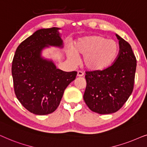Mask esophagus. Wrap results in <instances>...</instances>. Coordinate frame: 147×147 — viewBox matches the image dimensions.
I'll return each mask as SVG.
<instances>
[{"label":"esophagus","instance_id":"esophagus-1","mask_svg":"<svg viewBox=\"0 0 147 147\" xmlns=\"http://www.w3.org/2000/svg\"><path fill=\"white\" fill-rule=\"evenodd\" d=\"M83 75H84V73L82 71H78L77 72V77H83Z\"/></svg>","mask_w":147,"mask_h":147}]
</instances>
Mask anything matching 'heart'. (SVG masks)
I'll list each match as a JSON object with an SVG mask.
<instances>
[{"mask_svg":"<svg viewBox=\"0 0 147 147\" xmlns=\"http://www.w3.org/2000/svg\"><path fill=\"white\" fill-rule=\"evenodd\" d=\"M119 45L113 40L101 35H92L79 38L73 48L66 50L72 62L83 56V64L91 71H102L112 65L119 54Z\"/></svg>","mask_w":147,"mask_h":147,"instance_id":"heart-1","label":"heart"}]
</instances>
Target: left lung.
Listing matches in <instances>:
<instances>
[{
    "mask_svg": "<svg viewBox=\"0 0 147 147\" xmlns=\"http://www.w3.org/2000/svg\"><path fill=\"white\" fill-rule=\"evenodd\" d=\"M116 37L120 51L113 64L102 71L86 72L84 101L91 111L99 114L118 111L134 88L136 57L130 45L118 34Z\"/></svg>",
    "mask_w": 147,
    "mask_h": 147,
    "instance_id": "8db88e82",
    "label": "left lung"
}]
</instances>
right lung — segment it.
<instances>
[{
    "mask_svg": "<svg viewBox=\"0 0 147 147\" xmlns=\"http://www.w3.org/2000/svg\"><path fill=\"white\" fill-rule=\"evenodd\" d=\"M59 29L52 27L36 31L19 44L13 60L17 98L25 108L36 115L54 112L64 90L77 74L58 69L52 60L42 56V50L49 46L63 48Z\"/></svg>",
    "mask_w": 147,
    "mask_h": 147,
    "instance_id": "add662e5",
    "label": "right lung"
}]
</instances>
